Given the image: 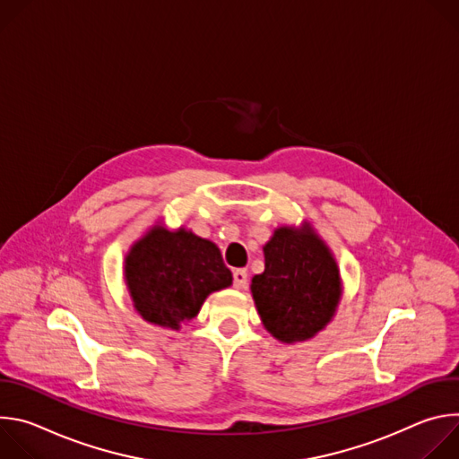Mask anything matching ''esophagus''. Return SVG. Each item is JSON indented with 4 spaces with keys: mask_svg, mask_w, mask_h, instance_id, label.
<instances>
[{
    "mask_svg": "<svg viewBox=\"0 0 459 459\" xmlns=\"http://www.w3.org/2000/svg\"><path fill=\"white\" fill-rule=\"evenodd\" d=\"M232 278H234V287L239 289V290L245 289L247 283H248V274H247L245 269H236V271L232 273Z\"/></svg>",
    "mask_w": 459,
    "mask_h": 459,
    "instance_id": "obj_1",
    "label": "esophagus"
}]
</instances>
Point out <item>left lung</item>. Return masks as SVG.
Here are the masks:
<instances>
[{
    "label": "left lung",
    "instance_id": "obj_1",
    "mask_svg": "<svg viewBox=\"0 0 459 459\" xmlns=\"http://www.w3.org/2000/svg\"><path fill=\"white\" fill-rule=\"evenodd\" d=\"M265 271L250 283L265 331L281 343H301L333 321L343 296L338 261L314 227L281 225L264 247Z\"/></svg>",
    "mask_w": 459,
    "mask_h": 459
}]
</instances>
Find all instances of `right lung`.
Masks as SVG:
<instances>
[{"label": "right lung", "mask_w": 459, "mask_h": 459, "mask_svg": "<svg viewBox=\"0 0 459 459\" xmlns=\"http://www.w3.org/2000/svg\"><path fill=\"white\" fill-rule=\"evenodd\" d=\"M123 281L143 321L179 331L212 292L232 285V273L214 241L158 221L130 245Z\"/></svg>", "instance_id": "obj_1"}]
</instances>
